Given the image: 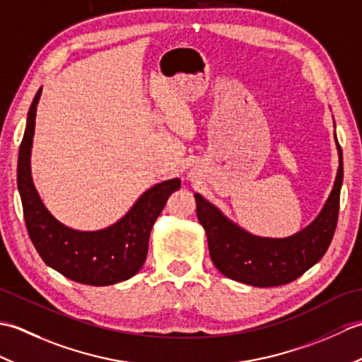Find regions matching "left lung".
<instances>
[{"mask_svg":"<svg viewBox=\"0 0 362 362\" xmlns=\"http://www.w3.org/2000/svg\"><path fill=\"white\" fill-rule=\"evenodd\" d=\"M337 151L339 169L325 206L308 227L289 238L274 240L253 236L228 221L201 194H194L197 219L205 228L211 261L221 274L258 288L280 286L298 279L325 255L339 216V196L344 179L339 143Z\"/></svg>","mask_w":362,"mask_h":362,"instance_id":"1","label":"left lung"}]
</instances>
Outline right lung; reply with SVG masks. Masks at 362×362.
Masks as SVG:
<instances>
[{"mask_svg":"<svg viewBox=\"0 0 362 362\" xmlns=\"http://www.w3.org/2000/svg\"><path fill=\"white\" fill-rule=\"evenodd\" d=\"M37 91L28 113L25 136L18 151L17 183L23 214L30 241L45 264L73 281L107 286L134 276L146 261L153 222L163 210L168 197L180 188L179 179L153 185L138 199L117 224L98 232L73 230L46 210L30 177V148L35 127Z\"/></svg>","mask_w":362,"mask_h":362,"instance_id":"add662e5","label":"right lung"}]
</instances>
